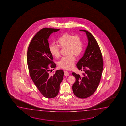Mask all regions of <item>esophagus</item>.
<instances>
[{"label":"esophagus","instance_id":"34e87169","mask_svg":"<svg viewBox=\"0 0 126 126\" xmlns=\"http://www.w3.org/2000/svg\"><path fill=\"white\" fill-rule=\"evenodd\" d=\"M64 76H68L69 75V73L68 72H67V71H64Z\"/></svg>","mask_w":126,"mask_h":126}]
</instances>
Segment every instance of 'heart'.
I'll list each match as a JSON object with an SVG mask.
<instances>
[{
  "mask_svg": "<svg viewBox=\"0 0 126 126\" xmlns=\"http://www.w3.org/2000/svg\"><path fill=\"white\" fill-rule=\"evenodd\" d=\"M57 43L60 48H67V54L69 55L63 57L58 63L59 67L63 69L69 70L72 68L75 59L74 55L78 57L82 53L83 43L81 38L78 35L69 33H64L57 40ZM50 52L52 56L58 58L60 55V48L55 45H51L49 47Z\"/></svg>",
  "mask_w": 126,
  "mask_h": 126,
  "instance_id": "heart-1",
  "label": "heart"
}]
</instances>
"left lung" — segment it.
<instances>
[{"instance_id": "1", "label": "left lung", "mask_w": 126, "mask_h": 126, "mask_svg": "<svg viewBox=\"0 0 126 126\" xmlns=\"http://www.w3.org/2000/svg\"><path fill=\"white\" fill-rule=\"evenodd\" d=\"M80 31L86 33L88 44L84 55L77 64L78 70L84 73L82 76L72 73L76 78L72 90L77 97L85 98L90 96L96 90L102 77L103 61L100 48L94 37L87 31Z\"/></svg>"}]
</instances>
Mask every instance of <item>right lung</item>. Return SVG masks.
<instances>
[{
  "mask_svg": "<svg viewBox=\"0 0 126 126\" xmlns=\"http://www.w3.org/2000/svg\"><path fill=\"white\" fill-rule=\"evenodd\" d=\"M59 29L43 28L31 40L27 52V64L30 77L38 90L47 98H53L59 93L63 79L62 70H57L52 75L51 69L55 68L52 55L49 49L48 39L52 33Z\"/></svg>",
  "mask_w": 126,
  "mask_h": 126,
  "instance_id": "add662e5",
  "label": "right lung"
}]
</instances>
